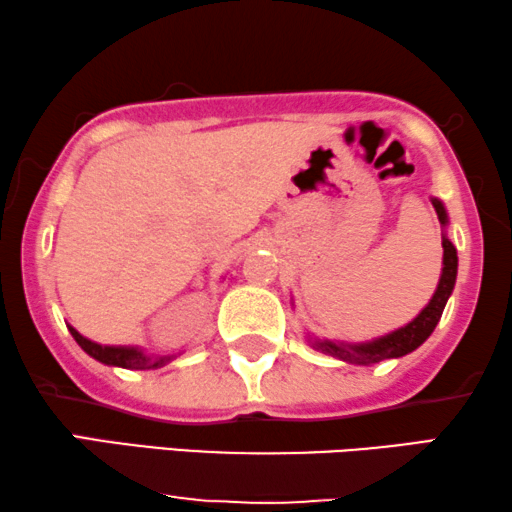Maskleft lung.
I'll list each match as a JSON object with an SVG mask.
<instances>
[{
    "instance_id": "8db88e82",
    "label": "left lung",
    "mask_w": 512,
    "mask_h": 512,
    "mask_svg": "<svg viewBox=\"0 0 512 512\" xmlns=\"http://www.w3.org/2000/svg\"><path fill=\"white\" fill-rule=\"evenodd\" d=\"M431 205L436 209L440 226H443V270H440V279L436 291L429 303L424 305V310L417 314L415 319L408 321V324L396 328V331H389L380 335V338L363 340V342H345V340H328V338H317V335L307 333V342H310L312 349H319L328 356H335V359L356 363V366H373V363H380L384 359H401V356L415 352L419 345H424L426 338L433 333V328L438 326L440 317H443V310L450 300L454 284H457V247H454L450 237H447V226H450V216H447V209L443 200L431 198ZM293 305V303H291Z\"/></svg>"
}]
</instances>
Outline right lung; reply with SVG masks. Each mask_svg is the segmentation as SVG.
<instances>
[{
	"mask_svg": "<svg viewBox=\"0 0 512 512\" xmlns=\"http://www.w3.org/2000/svg\"><path fill=\"white\" fill-rule=\"evenodd\" d=\"M69 333L72 338L79 342V347L86 352L88 356H93L95 361L104 363V366H114V368H128V370H151V368H163L167 363L177 359L181 354H149L146 349L137 347V345H100V342L86 338L76 331L74 326H69Z\"/></svg>",
	"mask_w": 512,
	"mask_h": 512,
	"instance_id": "1",
	"label": "right lung"
}]
</instances>
